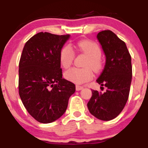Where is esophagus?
I'll use <instances>...</instances> for the list:
<instances>
[{"instance_id": "esophagus-1", "label": "esophagus", "mask_w": 148, "mask_h": 148, "mask_svg": "<svg viewBox=\"0 0 148 148\" xmlns=\"http://www.w3.org/2000/svg\"><path fill=\"white\" fill-rule=\"evenodd\" d=\"M83 88H84V86H79V85L75 86V89H76V91H80V90L83 89Z\"/></svg>"}]
</instances>
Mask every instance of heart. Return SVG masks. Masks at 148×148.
I'll use <instances>...</instances> for the list:
<instances>
[{
    "label": "heart",
    "instance_id": "obj_1",
    "mask_svg": "<svg viewBox=\"0 0 148 148\" xmlns=\"http://www.w3.org/2000/svg\"><path fill=\"white\" fill-rule=\"evenodd\" d=\"M77 50L88 56L84 63V68L73 67L64 73V78L75 84H84L89 81L93 78V70L98 72L102 69V62L101 59L102 50L96 42L90 40H80L75 45ZM75 52L70 45H65L60 52V62L62 67L67 69L72 65L75 59Z\"/></svg>",
    "mask_w": 148,
    "mask_h": 148
}]
</instances>
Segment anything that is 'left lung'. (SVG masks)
Returning a JSON list of instances; mask_svg holds the SVG:
<instances>
[{
  "label": "left lung",
  "instance_id": "left-lung-1",
  "mask_svg": "<svg viewBox=\"0 0 148 148\" xmlns=\"http://www.w3.org/2000/svg\"><path fill=\"white\" fill-rule=\"evenodd\" d=\"M97 38L106 56V63L97 82L107 90L104 93L91 90L92 96L87 106L97 119L110 121L121 112L127 102L132 78V59L125 42L111 30L101 31Z\"/></svg>",
  "mask_w": 148,
  "mask_h": 148
}]
</instances>
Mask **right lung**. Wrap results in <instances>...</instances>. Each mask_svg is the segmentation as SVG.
<instances>
[{
	"label": "right lung",
	"instance_id": "1",
	"mask_svg": "<svg viewBox=\"0 0 148 148\" xmlns=\"http://www.w3.org/2000/svg\"><path fill=\"white\" fill-rule=\"evenodd\" d=\"M70 35L37 33L25 43L19 63V94L37 121L49 123L66 111L75 86L62 78L60 52Z\"/></svg>",
	"mask_w": 148,
	"mask_h": 148
}]
</instances>
